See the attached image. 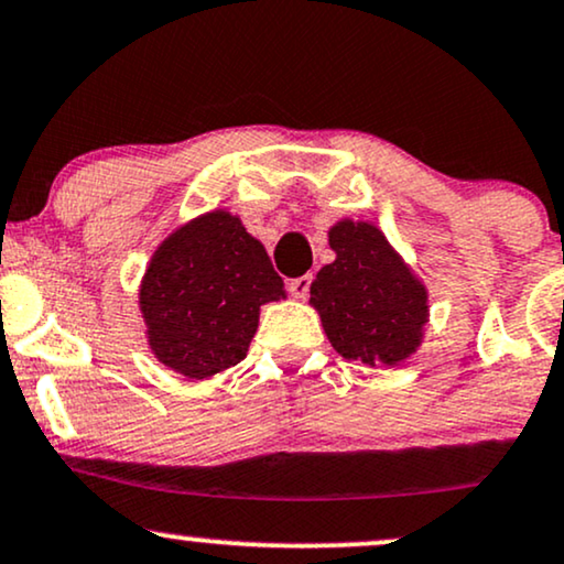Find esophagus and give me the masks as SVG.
<instances>
[{"label":"esophagus","instance_id":"1","mask_svg":"<svg viewBox=\"0 0 564 564\" xmlns=\"http://www.w3.org/2000/svg\"><path fill=\"white\" fill-rule=\"evenodd\" d=\"M310 283H312V275L291 278V281H289V291H291V296H296V300H307V294H310Z\"/></svg>","mask_w":564,"mask_h":564}]
</instances>
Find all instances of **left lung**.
Instances as JSON below:
<instances>
[{"label": "left lung", "mask_w": 564, "mask_h": 564, "mask_svg": "<svg viewBox=\"0 0 564 564\" xmlns=\"http://www.w3.org/2000/svg\"><path fill=\"white\" fill-rule=\"evenodd\" d=\"M328 243L336 260L310 286L328 341L370 368L404 362L423 341L429 291L372 223L338 220Z\"/></svg>", "instance_id": "obj_1"}]
</instances>
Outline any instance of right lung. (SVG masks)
<instances>
[{
    "mask_svg": "<svg viewBox=\"0 0 564 564\" xmlns=\"http://www.w3.org/2000/svg\"><path fill=\"white\" fill-rule=\"evenodd\" d=\"M278 300H286L283 278L226 209L173 230L152 254L139 291L149 349L192 381L239 365L260 307Z\"/></svg>",
    "mask_w": 564,
    "mask_h": 564,
    "instance_id": "add662e5",
    "label": "right lung"
}]
</instances>
